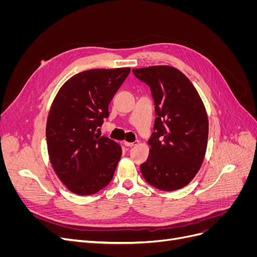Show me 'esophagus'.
Listing matches in <instances>:
<instances>
[{"instance_id": "obj_1", "label": "esophagus", "mask_w": 257, "mask_h": 257, "mask_svg": "<svg viewBox=\"0 0 257 257\" xmlns=\"http://www.w3.org/2000/svg\"><path fill=\"white\" fill-rule=\"evenodd\" d=\"M138 142H135V143H128V142H124V145H125L126 147H134Z\"/></svg>"}]
</instances>
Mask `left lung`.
I'll return each instance as SVG.
<instances>
[{
	"label": "left lung",
	"mask_w": 257,
	"mask_h": 257,
	"mask_svg": "<svg viewBox=\"0 0 257 257\" xmlns=\"http://www.w3.org/2000/svg\"><path fill=\"white\" fill-rule=\"evenodd\" d=\"M133 73L150 87L157 114L142 174L159 190L181 189L205 158L209 124L203 100L188 77L173 66L135 68Z\"/></svg>",
	"instance_id": "left-lung-1"
}]
</instances>
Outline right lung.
<instances>
[{"label":"right lung","mask_w":257,"mask_h":257,"mask_svg":"<svg viewBox=\"0 0 257 257\" xmlns=\"http://www.w3.org/2000/svg\"><path fill=\"white\" fill-rule=\"evenodd\" d=\"M130 72V67L94 68L76 74L53 100L46 126L49 159L60 180L75 194L92 195L111 181L122 149L97 133Z\"/></svg>","instance_id":"1"}]
</instances>
